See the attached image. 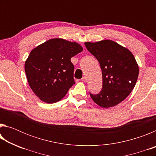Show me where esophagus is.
Wrapping results in <instances>:
<instances>
[{
  "mask_svg": "<svg viewBox=\"0 0 156 156\" xmlns=\"http://www.w3.org/2000/svg\"><path fill=\"white\" fill-rule=\"evenodd\" d=\"M87 78L85 77V76H84V77H83V78H82V81L84 82V83L87 82Z\"/></svg>",
  "mask_w": 156,
  "mask_h": 156,
  "instance_id": "34e87169",
  "label": "esophagus"
}]
</instances>
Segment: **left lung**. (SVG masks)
I'll use <instances>...</instances> for the list:
<instances>
[{
    "label": "left lung",
    "instance_id": "8db88e82",
    "mask_svg": "<svg viewBox=\"0 0 156 156\" xmlns=\"http://www.w3.org/2000/svg\"><path fill=\"white\" fill-rule=\"evenodd\" d=\"M84 44L98 60L102 73V90L96 95L90 94L91 98L102 108L115 106L136 85L139 67L135 58L128 49L111 40Z\"/></svg>",
    "mask_w": 156,
    "mask_h": 156
}]
</instances>
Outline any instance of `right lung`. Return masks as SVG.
Here are the masks:
<instances>
[{
  "label": "right lung",
  "instance_id": "right-lung-1",
  "mask_svg": "<svg viewBox=\"0 0 156 156\" xmlns=\"http://www.w3.org/2000/svg\"><path fill=\"white\" fill-rule=\"evenodd\" d=\"M83 50L77 43L62 38L50 39L31 50L25 70L36 96L49 104L64 98L75 84L71 58Z\"/></svg>",
  "mask_w": 156,
  "mask_h": 156
}]
</instances>
